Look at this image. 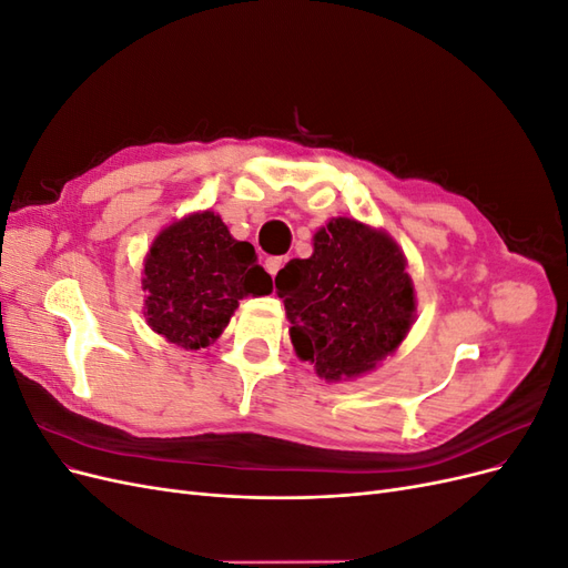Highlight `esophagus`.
Here are the masks:
<instances>
[{
    "mask_svg": "<svg viewBox=\"0 0 568 568\" xmlns=\"http://www.w3.org/2000/svg\"><path fill=\"white\" fill-rule=\"evenodd\" d=\"M286 263V257H282V255H274V257H267V261H265V270L272 274V277H274V274H277L280 270H282V265Z\"/></svg>",
    "mask_w": 568,
    "mask_h": 568,
    "instance_id": "esophagus-1",
    "label": "esophagus"
}]
</instances>
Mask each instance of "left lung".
Returning a JSON list of instances; mask_svg holds the SVG:
<instances>
[{
    "label": "left lung",
    "instance_id": "left-lung-1",
    "mask_svg": "<svg viewBox=\"0 0 568 568\" xmlns=\"http://www.w3.org/2000/svg\"><path fill=\"white\" fill-rule=\"evenodd\" d=\"M393 239L353 217L315 232L313 255L274 277L291 343L326 382L372 372L400 346L415 320V286Z\"/></svg>",
    "mask_w": 568,
    "mask_h": 568
}]
</instances>
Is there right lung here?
Returning a JSON list of instances; mask_svg holds the SVG:
<instances>
[{
  "instance_id": "1",
  "label": "right lung",
  "mask_w": 568,
  "mask_h": 568,
  "mask_svg": "<svg viewBox=\"0 0 568 568\" xmlns=\"http://www.w3.org/2000/svg\"><path fill=\"white\" fill-rule=\"evenodd\" d=\"M149 326L186 351L211 346L244 296H267L272 277L255 248L236 242L213 211L165 227L144 257Z\"/></svg>"
}]
</instances>
